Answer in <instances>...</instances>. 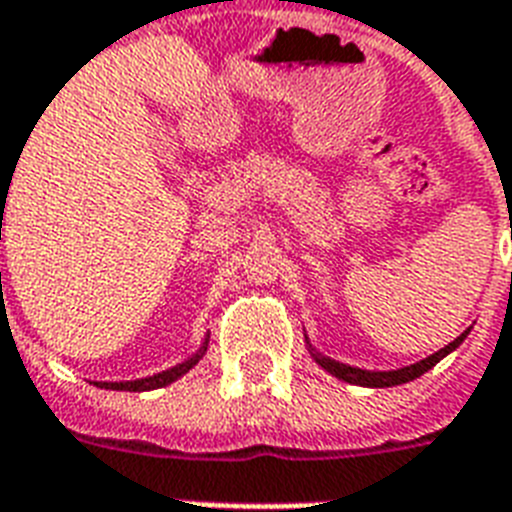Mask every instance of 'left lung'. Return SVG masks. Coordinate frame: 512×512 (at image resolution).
I'll return each instance as SVG.
<instances>
[{"label": "left lung", "instance_id": "1", "mask_svg": "<svg viewBox=\"0 0 512 512\" xmlns=\"http://www.w3.org/2000/svg\"><path fill=\"white\" fill-rule=\"evenodd\" d=\"M468 332L470 329H465V332H462L457 340H452L449 345H444V348L438 350V353H433V356L422 358V361H417V364L401 366V369H390V372H372V369H358V366L340 364V361H335V358L316 353V350L311 348L308 337H305V342H308V348H311V356L316 358V364H319L321 369H327L329 374H335L337 380H345V382H350V385H364V388H393V385H404V382L417 380L420 374H425L428 369H433V366H436L441 358L449 356L454 348H460L462 340L468 337Z\"/></svg>", "mask_w": 512, "mask_h": 512}]
</instances>
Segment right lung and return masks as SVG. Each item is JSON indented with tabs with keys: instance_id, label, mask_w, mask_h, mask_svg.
<instances>
[{
	"instance_id": "1",
	"label": "right lung",
	"mask_w": 512,
	"mask_h": 512,
	"mask_svg": "<svg viewBox=\"0 0 512 512\" xmlns=\"http://www.w3.org/2000/svg\"><path fill=\"white\" fill-rule=\"evenodd\" d=\"M207 345H209V335L204 337V342H201V348L193 353L191 358H185L183 364L172 366V369H167V372H159L154 374V377H143V380H127V382H95L98 388H108V390H130V393H140V390H156V388H164V385H170V382H175L177 377H183L188 369H193V366L199 364L201 356L207 353Z\"/></svg>"
}]
</instances>
